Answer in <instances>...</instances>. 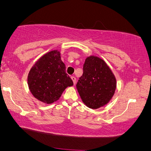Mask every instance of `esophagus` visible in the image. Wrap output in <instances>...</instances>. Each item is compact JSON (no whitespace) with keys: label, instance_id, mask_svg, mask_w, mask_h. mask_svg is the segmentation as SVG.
<instances>
[{"label":"esophagus","instance_id":"obj_1","mask_svg":"<svg viewBox=\"0 0 151 151\" xmlns=\"http://www.w3.org/2000/svg\"><path fill=\"white\" fill-rule=\"evenodd\" d=\"M71 79H72L73 82V84L76 85V78L75 77V76H71Z\"/></svg>","mask_w":151,"mask_h":151}]
</instances>
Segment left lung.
<instances>
[{"instance_id": "1", "label": "left lung", "mask_w": 151, "mask_h": 151, "mask_svg": "<svg viewBox=\"0 0 151 151\" xmlns=\"http://www.w3.org/2000/svg\"><path fill=\"white\" fill-rule=\"evenodd\" d=\"M83 103L96 109L109 103L116 89V79L103 59L90 56L85 59L83 73L76 85Z\"/></svg>"}]
</instances>
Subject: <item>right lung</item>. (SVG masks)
Here are the masks:
<instances>
[{
    "instance_id": "obj_1",
    "label": "right lung",
    "mask_w": 151,
    "mask_h": 151,
    "mask_svg": "<svg viewBox=\"0 0 151 151\" xmlns=\"http://www.w3.org/2000/svg\"><path fill=\"white\" fill-rule=\"evenodd\" d=\"M29 90L39 101L52 104L59 99L67 87L73 85L57 50L40 57L28 76Z\"/></svg>"
}]
</instances>
